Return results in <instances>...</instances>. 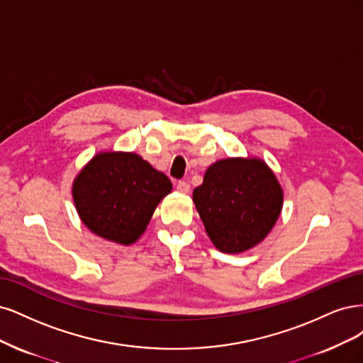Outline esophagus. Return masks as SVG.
Listing matches in <instances>:
<instances>
[{"label": "esophagus", "mask_w": 363, "mask_h": 363, "mask_svg": "<svg viewBox=\"0 0 363 363\" xmlns=\"http://www.w3.org/2000/svg\"><path fill=\"white\" fill-rule=\"evenodd\" d=\"M177 190H178L179 193H184V194L190 193V184L185 182V181H179V182L177 184Z\"/></svg>", "instance_id": "esophagus-1"}]
</instances>
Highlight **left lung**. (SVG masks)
I'll return each instance as SVG.
<instances>
[{
	"label": "left lung",
	"instance_id": "1",
	"mask_svg": "<svg viewBox=\"0 0 363 363\" xmlns=\"http://www.w3.org/2000/svg\"><path fill=\"white\" fill-rule=\"evenodd\" d=\"M193 202L209 240L223 253L259 244L282 211L284 191L259 158H225L208 167Z\"/></svg>",
	"mask_w": 363,
	"mask_h": 363
}]
</instances>
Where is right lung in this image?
I'll list each match as a JSON object with an SVG mask.
<instances>
[{"label":"right lung","mask_w":363,"mask_h":363,"mask_svg":"<svg viewBox=\"0 0 363 363\" xmlns=\"http://www.w3.org/2000/svg\"><path fill=\"white\" fill-rule=\"evenodd\" d=\"M172 189L164 173L134 152H101L77 174L72 196L81 221L93 233L130 245L143 235Z\"/></svg>","instance_id":"1"}]
</instances>
